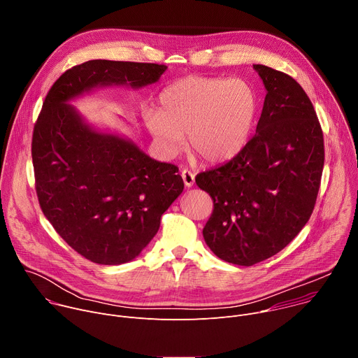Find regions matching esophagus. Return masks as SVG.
<instances>
[{
	"instance_id": "34e87169",
	"label": "esophagus",
	"mask_w": 358,
	"mask_h": 358,
	"mask_svg": "<svg viewBox=\"0 0 358 358\" xmlns=\"http://www.w3.org/2000/svg\"><path fill=\"white\" fill-rule=\"evenodd\" d=\"M181 177H182V180H184V184H185V187H192L194 185V182H195V176L189 171V170H182L181 171Z\"/></svg>"
}]
</instances>
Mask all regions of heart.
<instances>
[{
	"label": "heart",
	"instance_id": "1",
	"mask_svg": "<svg viewBox=\"0 0 358 358\" xmlns=\"http://www.w3.org/2000/svg\"><path fill=\"white\" fill-rule=\"evenodd\" d=\"M159 109L144 113L159 151L174 157L188 147L211 164L225 163L243 150L259 113V96L242 79L187 76L159 96Z\"/></svg>",
	"mask_w": 358,
	"mask_h": 358
}]
</instances>
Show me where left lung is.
Returning a JSON list of instances; mask_svg holds the SVG:
<instances>
[{
    "mask_svg": "<svg viewBox=\"0 0 358 358\" xmlns=\"http://www.w3.org/2000/svg\"><path fill=\"white\" fill-rule=\"evenodd\" d=\"M253 69L266 89L257 133L232 160L195 178L214 199L203 239L220 259L241 266L296 238L313 213L324 166L323 131L303 87L269 66Z\"/></svg>",
    "mask_w": 358,
    "mask_h": 358,
    "instance_id": "1",
    "label": "left lung"
}]
</instances>
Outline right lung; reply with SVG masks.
Returning <instances> with one entry per match:
<instances>
[{"instance_id": "right-lung-1", "label": "right lung", "mask_w": 358, "mask_h": 358, "mask_svg": "<svg viewBox=\"0 0 358 358\" xmlns=\"http://www.w3.org/2000/svg\"><path fill=\"white\" fill-rule=\"evenodd\" d=\"M166 65L93 59L48 92L34 127L32 163L42 213L64 241L99 265L133 261L184 189L178 169L129 137L89 123L69 101L103 87L140 89Z\"/></svg>"}]
</instances>
